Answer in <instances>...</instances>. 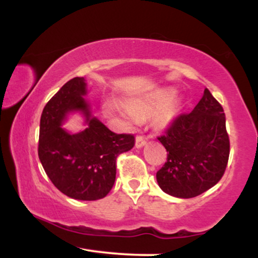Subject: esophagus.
<instances>
[{"mask_svg": "<svg viewBox=\"0 0 258 258\" xmlns=\"http://www.w3.org/2000/svg\"><path fill=\"white\" fill-rule=\"evenodd\" d=\"M146 144H147V141L143 137H141V136H137V137H136V147L142 148L146 146Z\"/></svg>", "mask_w": 258, "mask_h": 258, "instance_id": "esophagus-1", "label": "esophagus"}]
</instances>
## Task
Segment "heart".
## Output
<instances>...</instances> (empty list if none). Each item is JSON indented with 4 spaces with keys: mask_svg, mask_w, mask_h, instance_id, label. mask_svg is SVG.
I'll return each instance as SVG.
<instances>
[{
    "mask_svg": "<svg viewBox=\"0 0 258 258\" xmlns=\"http://www.w3.org/2000/svg\"><path fill=\"white\" fill-rule=\"evenodd\" d=\"M109 116H117L127 127L136 125L141 119L154 115V125L158 128H166L173 122L179 111V99L176 90L165 87L144 97H132L126 104L115 99H108L103 105Z\"/></svg>",
    "mask_w": 258,
    "mask_h": 258,
    "instance_id": "heart-1",
    "label": "heart"
}]
</instances>
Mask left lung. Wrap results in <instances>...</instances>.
I'll list each match as a JSON object with an SVG mask.
<instances>
[{
	"label": "left lung",
	"instance_id": "left-lung-1",
	"mask_svg": "<svg viewBox=\"0 0 258 258\" xmlns=\"http://www.w3.org/2000/svg\"><path fill=\"white\" fill-rule=\"evenodd\" d=\"M167 161L156 172L165 193L180 199L198 197L222 178L229 158L223 108L205 88L193 111L179 115L158 138Z\"/></svg>",
	"mask_w": 258,
	"mask_h": 258
}]
</instances>
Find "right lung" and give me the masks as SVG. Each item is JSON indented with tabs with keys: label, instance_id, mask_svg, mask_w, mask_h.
Listing matches in <instances>:
<instances>
[{
	"label": "right lung",
	"instance_id": "right-lung-1",
	"mask_svg": "<svg viewBox=\"0 0 258 258\" xmlns=\"http://www.w3.org/2000/svg\"><path fill=\"white\" fill-rule=\"evenodd\" d=\"M85 96V78H74L48 100L41 115L38 158L61 193L92 201L103 199L111 190L117 155L132 149L135 137L111 132L92 115ZM73 112H81L84 116L85 128L79 133L62 127Z\"/></svg>",
	"mask_w": 258,
	"mask_h": 258
}]
</instances>
